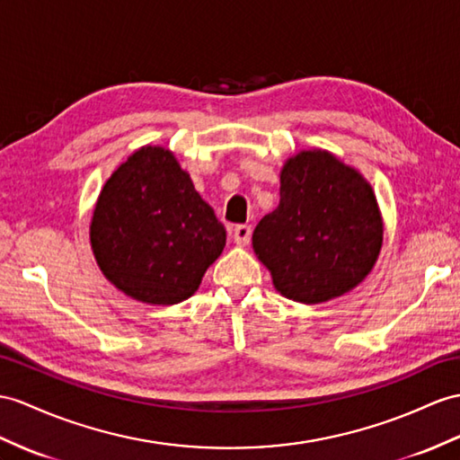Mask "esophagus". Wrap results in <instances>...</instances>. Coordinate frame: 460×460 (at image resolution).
Returning <instances> with one entry per match:
<instances>
[{
  "label": "esophagus",
  "mask_w": 460,
  "mask_h": 460,
  "mask_svg": "<svg viewBox=\"0 0 460 460\" xmlns=\"http://www.w3.org/2000/svg\"><path fill=\"white\" fill-rule=\"evenodd\" d=\"M232 238L238 245H248L252 240V226H248V224H238L232 232Z\"/></svg>",
  "instance_id": "1"
}]
</instances>
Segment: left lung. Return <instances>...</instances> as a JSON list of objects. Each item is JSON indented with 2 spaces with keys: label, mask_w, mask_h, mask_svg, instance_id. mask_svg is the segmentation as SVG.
Returning a JSON list of instances; mask_svg holds the SVG:
<instances>
[{
  "label": "left lung",
  "mask_w": 460,
  "mask_h": 460,
  "mask_svg": "<svg viewBox=\"0 0 460 460\" xmlns=\"http://www.w3.org/2000/svg\"><path fill=\"white\" fill-rule=\"evenodd\" d=\"M279 207L253 230V252L285 298L322 305L373 271L385 222L371 183L338 155L310 148L281 167Z\"/></svg>",
  "instance_id": "8db88e82"
}]
</instances>
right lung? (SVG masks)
<instances>
[{"mask_svg": "<svg viewBox=\"0 0 460 460\" xmlns=\"http://www.w3.org/2000/svg\"><path fill=\"white\" fill-rule=\"evenodd\" d=\"M89 242L101 273L122 295L172 306L197 293L226 245V228L175 154L148 144L101 189Z\"/></svg>", "mask_w": 460, "mask_h": 460, "instance_id": "right-lung-1", "label": "right lung"}]
</instances>
